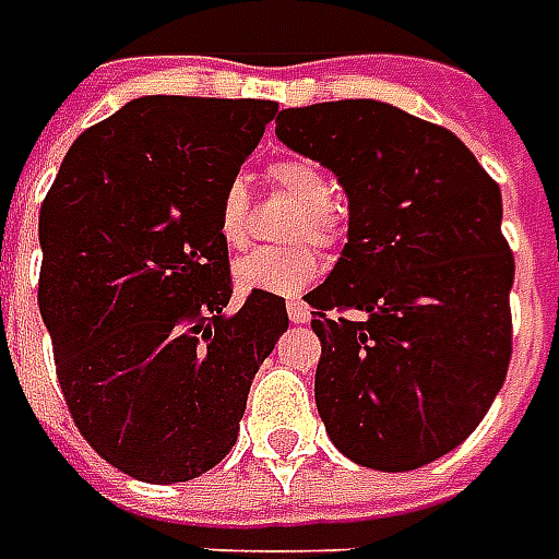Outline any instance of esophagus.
<instances>
[{
	"instance_id": "esophagus-1",
	"label": "esophagus",
	"mask_w": 559,
	"mask_h": 559,
	"mask_svg": "<svg viewBox=\"0 0 559 559\" xmlns=\"http://www.w3.org/2000/svg\"><path fill=\"white\" fill-rule=\"evenodd\" d=\"M286 307H288V319H292L295 324H307L312 319L310 307H307L304 300H288Z\"/></svg>"
}]
</instances>
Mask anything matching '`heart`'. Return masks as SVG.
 I'll return each instance as SVG.
<instances>
[{"label": "heart", "mask_w": 559, "mask_h": 559, "mask_svg": "<svg viewBox=\"0 0 559 559\" xmlns=\"http://www.w3.org/2000/svg\"><path fill=\"white\" fill-rule=\"evenodd\" d=\"M271 186L288 201H295V213L283 228L286 247L252 249L235 261V283L243 292H267V295H300L322 271V261L312 247H340L349 216L346 207L331 195V183L324 171L310 159H276L267 168ZM216 228L228 247H243L249 240V195L247 186L231 180L219 195Z\"/></svg>", "instance_id": "heart-1"}]
</instances>
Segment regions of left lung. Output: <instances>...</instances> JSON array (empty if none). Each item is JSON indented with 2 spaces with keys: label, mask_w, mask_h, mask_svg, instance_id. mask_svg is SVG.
<instances>
[{
  "label": "left lung",
  "mask_w": 559,
  "mask_h": 559,
  "mask_svg": "<svg viewBox=\"0 0 559 559\" xmlns=\"http://www.w3.org/2000/svg\"><path fill=\"white\" fill-rule=\"evenodd\" d=\"M276 138L349 198V243L307 295L324 430L361 466L418 469L457 449L506 382L500 186L457 134L373 98L280 110Z\"/></svg>",
  "instance_id": "8db88e82"
}]
</instances>
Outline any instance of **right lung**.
<instances>
[{
	"mask_svg": "<svg viewBox=\"0 0 559 559\" xmlns=\"http://www.w3.org/2000/svg\"><path fill=\"white\" fill-rule=\"evenodd\" d=\"M276 102L144 96L71 144L38 216L45 319L83 439L126 476L189 481L231 451L286 300L237 312L223 189Z\"/></svg>",
	"mask_w": 559,
	"mask_h": 559,
	"instance_id": "obj_1",
	"label": "right lung"
}]
</instances>
